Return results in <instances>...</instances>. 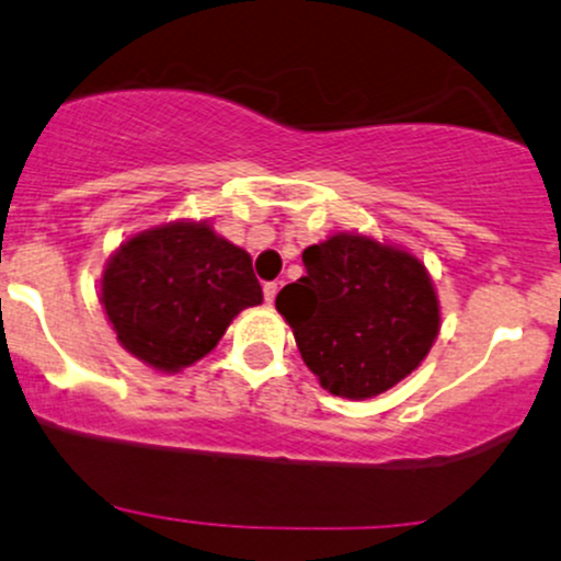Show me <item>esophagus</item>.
Listing matches in <instances>:
<instances>
[{
	"mask_svg": "<svg viewBox=\"0 0 561 561\" xmlns=\"http://www.w3.org/2000/svg\"><path fill=\"white\" fill-rule=\"evenodd\" d=\"M276 293H279V282H265V285H263V298H265V304H274Z\"/></svg>",
	"mask_w": 561,
	"mask_h": 561,
	"instance_id": "obj_1",
	"label": "esophagus"
}]
</instances>
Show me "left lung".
Instances as JSON below:
<instances>
[{"label":"left lung","mask_w":561,"mask_h":561,"mask_svg":"<svg viewBox=\"0 0 561 561\" xmlns=\"http://www.w3.org/2000/svg\"><path fill=\"white\" fill-rule=\"evenodd\" d=\"M306 276L276 311L306 368L335 398L368 400L414 374L440 330L433 276L414 252L341 231L304 250Z\"/></svg>","instance_id":"1"}]
</instances>
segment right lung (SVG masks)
<instances>
[{"mask_svg":"<svg viewBox=\"0 0 561 561\" xmlns=\"http://www.w3.org/2000/svg\"><path fill=\"white\" fill-rule=\"evenodd\" d=\"M99 300L128 355L180 374L209 355L233 317L263 304L250 252L209 220H172L128 236L104 265Z\"/></svg>","mask_w":561,"mask_h":561,"instance_id":"add662e5","label":"right lung"}]
</instances>
